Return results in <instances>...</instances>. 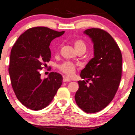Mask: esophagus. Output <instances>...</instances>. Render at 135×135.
Wrapping results in <instances>:
<instances>
[{"mask_svg":"<svg viewBox=\"0 0 135 135\" xmlns=\"http://www.w3.org/2000/svg\"><path fill=\"white\" fill-rule=\"evenodd\" d=\"M63 81L64 82H70V81H71V79L68 77H64Z\"/></svg>","mask_w":135,"mask_h":135,"instance_id":"1","label":"esophagus"}]
</instances>
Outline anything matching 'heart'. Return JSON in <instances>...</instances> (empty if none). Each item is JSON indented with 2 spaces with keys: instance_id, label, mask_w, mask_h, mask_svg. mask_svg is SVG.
I'll return each instance as SVG.
<instances>
[{
  "instance_id": "heart-1",
  "label": "heart",
  "mask_w": 135,
  "mask_h": 135,
  "mask_svg": "<svg viewBox=\"0 0 135 135\" xmlns=\"http://www.w3.org/2000/svg\"><path fill=\"white\" fill-rule=\"evenodd\" d=\"M74 47L78 52L79 51H84L86 49V43L81 38H76L73 41ZM59 69L62 72L68 76H72L75 73L76 67L73 64L70 62H65L63 64L59 65Z\"/></svg>"
}]
</instances>
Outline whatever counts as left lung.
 I'll list each match as a JSON object with an SVG mask.
<instances>
[{
	"label": "left lung",
	"instance_id": "1",
	"mask_svg": "<svg viewBox=\"0 0 135 135\" xmlns=\"http://www.w3.org/2000/svg\"><path fill=\"white\" fill-rule=\"evenodd\" d=\"M84 33L94 43V57L81 72L86 81H78L75 98L83 111L95 113L109 105L116 94L122 76V56L117 43L105 30L92 28Z\"/></svg>",
	"mask_w": 135,
	"mask_h": 135
}]
</instances>
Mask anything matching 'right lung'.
<instances>
[{
	"instance_id": "add662e5",
	"label": "right lung",
	"mask_w": 135,
	"mask_h": 135,
	"mask_svg": "<svg viewBox=\"0 0 135 135\" xmlns=\"http://www.w3.org/2000/svg\"><path fill=\"white\" fill-rule=\"evenodd\" d=\"M64 31L35 27L21 34L11 51L8 71L16 97L32 110L42 109L52 102L62 84V76L51 72L41 79L40 71L51 59V41Z\"/></svg>"
}]
</instances>
